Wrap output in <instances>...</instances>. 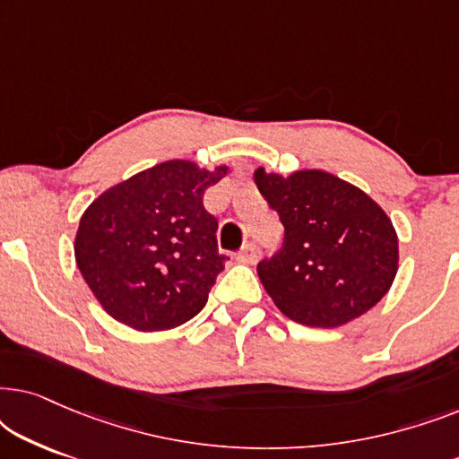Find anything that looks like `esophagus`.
I'll use <instances>...</instances> for the list:
<instances>
[{
	"instance_id": "obj_1",
	"label": "esophagus",
	"mask_w": 459,
	"mask_h": 459,
	"mask_svg": "<svg viewBox=\"0 0 459 459\" xmlns=\"http://www.w3.org/2000/svg\"><path fill=\"white\" fill-rule=\"evenodd\" d=\"M259 259V248L255 247V244H247L240 253H238V261L240 263H247V265H253Z\"/></svg>"
}]
</instances>
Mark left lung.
Listing matches in <instances>:
<instances>
[{
    "label": "left lung",
    "mask_w": 459,
    "mask_h": 459,
    "mask_svg": "<svg viewBox=\"0 0 459 459\" xmlns=\"http://www.w3.org/2000/svg\"><path fill=\"white\" fill-rule=\"evenodd\" d=\"M253 178L286 230L280 253L256 267L275 307L309 328H338L378 305L399 269L397 231L378 203L322 169L284 178L259 167Z\"/></svg>",
    "instance_id": "8db88e82"
}]
</instances>
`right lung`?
Masks as SVG:
<instances>
[{
    "mask_svg": "<svg viewBox=\"0 0 459 459\" xmlns=\"http://www.w3.org/2000/svg\"><path fill=\"white\" fill-rule=\"evenodd\" d=\"M173 159L131 175L87 206L74 236L85 284L112 319L137 332L171 330L198 316L228 256L204 190L228 175Z\"/></svg>",
    "mask_w": 459,
    "mask_h": 459,
    "instance_id": "add662e5",
    "label": "right lung"
}]
</instances>
